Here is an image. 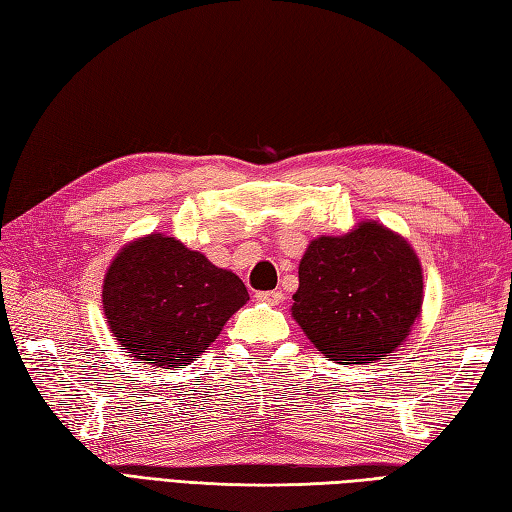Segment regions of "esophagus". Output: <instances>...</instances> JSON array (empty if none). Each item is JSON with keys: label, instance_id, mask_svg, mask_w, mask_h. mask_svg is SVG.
Instances as JSON below:
<instances>
[{"label": "esophagus", "instance_id": "34e87169", "mask_svg": "<svg viewBox=\"0 0 512 512\" xmlns=\"http://www.w3.org/2000/svg\"><path fill=\"white\" fill-rule=\"evenodd\" d=\"M257 301H264L270 303V306H277V303L284 301V295H281V290H264V292H257Z\"/></svg>", "mask_w": 512, "mask_h": 512}]
</instances>
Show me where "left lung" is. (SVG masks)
<instances>
[{
  "label": "left lung",
  "mask_w": 512,
  "mask_h": 512,
  "mask_svg": "<svg viewBox=\"0 0 512 512\" xmlns=\"http://www.w3.org/2000/svg\"><path fill=\"white\" fill-rule=\"evenodd\" d=\"M292 317L325 358L361 365L407 339L422 306V268L400 235L363 222L310 242Z\"/></svg>",
  "instance_id": "left-lung-1"
}]
</instances>
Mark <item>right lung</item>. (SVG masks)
Listing matches in <instances>:
<instances>
[{
    "label": "right lung",
    "instance_id": "1",
    "mask_svg": "<svg viewBox=\"0 0 512 512\" xmlns=\"http://www.w3.org/2000/svg\"><path fill=\"white\" fill-rule=\"evenodd\" d=\"M246 301L231 270L160 233L125 246L103 284L105 317L123 350L165 369L200 358Z\"/></svg>",
    "mask_w": 512,
    "mask_h": 512
}]
</instances>
